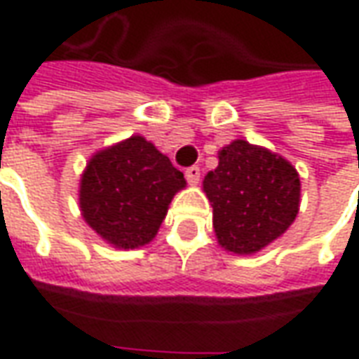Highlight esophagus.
Instances as JSON below:
<instances>
[{
	"instance_id": "34e87169",
	"label": "esophagus",
	"mask_w": 359,
	"mask_h": 359,
	"mask_svg": "<svg viewBox=\"0 0 359 359\" xmlns=\"http://www.w3.org/2000/svg\"><path fill=\"white\" fill-rule=\"evenodd\" d=\"M184 177H187L190 184H198L200 182V167H196V165L188 167L187 171H184Z\"/></svg>"
}]
</instances>
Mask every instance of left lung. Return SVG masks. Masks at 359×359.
Wrapping results in <instances>:
<instances>
[{
  "label": "left lung",
  "mask_w": 359,
  "mask_h": 359,
  "mask_svg": "<svg viewBox=\"0 0 359 359\" xmlns=\"http://www.w3.org/2000/svg\"><path fill=\"white\" fill-rule=\"evenodd\" d=\"M203 192L213 208L219 244L234 254H254L292 225L300 205V177L269 149L234 140L219 151Z\"/></svg>",
  "instance_id": "obj_1"
}]
</instances>
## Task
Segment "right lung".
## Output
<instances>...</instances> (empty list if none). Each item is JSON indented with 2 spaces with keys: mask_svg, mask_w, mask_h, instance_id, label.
Segmentation results:
<instances>
[{
  "mask_svg": "<svg viewBox=\"0 0 359 359\" xmlns=\"http://www.w3.org/2000/svg\"><path fill=\"white\" fill-rule=\"evenodd\" d=\"M184 175L154 144L133 136L90 159L81 210L95 233L117 248H140L159 231Z\"/></svg>",
  "mask_w": 359,
  "mask_h": 359,
  "instance_id": "add662e5",
  "label": "right lung"
}]
</instances>
